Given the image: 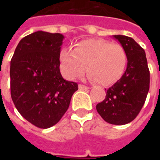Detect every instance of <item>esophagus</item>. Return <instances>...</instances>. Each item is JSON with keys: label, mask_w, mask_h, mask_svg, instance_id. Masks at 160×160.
Here are the masks:
<instances>
[{"label": "esophagus", "mask_w": 160, "mask_h": 160, "mask_svg": "<svg viewBox=\"0 0 160 160\" xmlns=\"http://www.w3.org/2000/svg\"><path fill=\"white\" fill-rule=\"evenodd\" d=\"M89 89V87H87V86H85V85H79V90H88Z\"/></svg>", "instance_id": "esophagus-1"}]
</instances>
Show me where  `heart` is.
Listing matches in <instances>:
<instances>
[{"label":"heart","mask_w":160,"mask_h":160,"mask_svg":"<svg viewBox=\"0 0 160 160\" xmlns=\"http://www.w3.org/2000/svg\"><path fill=\"white\" fill-rule=\"evenodd\" d=\"M128 63L126 51L119 44L101 39H86L78 42L73 51L64 49L60 53V70L68 79L85 73L101 85H110L123 76Z\"/></svg>","instance_id":"obj_1"}]
</instances>
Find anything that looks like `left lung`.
Listing matches in <instances>:
<instances>
[{
  "label": "left lung",
  "mask_w": 160,
  "mask_h": 160,
  "mask_svg": "<svg viewBox=\"0 0 160 160\" xmlns=\"http://www.w3.org/2000/svg\"><path fill=\"white\" fill-rule=\"evenodd\" d=\"M126 51V70L107 90L105 99L96 105L107 123L126 124L135 119L144 105L149 90V70L144 49L131 37L113 36Z\"/></svg>",
  "instance_id": "left-lung-1"
}]
</instances>
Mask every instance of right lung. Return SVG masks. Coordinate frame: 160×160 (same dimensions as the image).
Returning a JSON list of instances; mask_svg holds the SVG:
<instances>
[{
  "mask_svg": "<svg viewBox=\"0 0 160 160\" xmlns=\"http://www.w3.org/2000/svg\"><path fill=\"white\" fill-rule=\"evenodd\" d=\"M65 36L38 31L22 38L11 60V99L18 112L36 127L48 129L69 108L78 85L60 71Z\"/></svg>",
  "mask_w": 160,
  "mask_h": 160,
  "instance_id": "add662e5",
  "label": "right lung"
}]
</instances>
